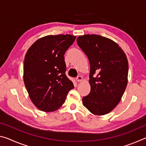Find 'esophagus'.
<instances>
[{"label": "esophagus", "mask_w": 146, "mask_h": 146, "mask_svg": "<svg viewBox=\"0 0 146 146\" xmlns=\"http://www.w3.org/2000/svg\"><path fill=\"white\" fill-rule=\"evenodd\" d=\"M82 80H83V78L81 76H78L77 78H76V82H82Z\"/></svg>", "instance_id": "obj_1"}]
</instances>
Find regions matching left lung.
Returning <instances> with one entry per match:
<instances>
[{
  "mask_svg": "<svg viewBox=\"0 0 146 146\" xmlns=\"http://www.w3.org/2000/svg\"><path fill=\"white\" fill-rule=\"evenodd\" d=\"M90 64L91 91L83 105L95 115L108 114L120 102L127 84L128 61L123 49L111 39L84 35L76 39Z\"/></svg>",
  "mask_w": 146,
  "mask_h": 146,
  "instance_id": "1",
  "label": "left lung"
}]
</instances>
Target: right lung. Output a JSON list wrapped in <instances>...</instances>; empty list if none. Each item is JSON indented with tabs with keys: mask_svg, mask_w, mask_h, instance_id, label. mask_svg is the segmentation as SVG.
Masks as SVG:
<instances>
[{
	"mask_svg": "<svg viewBox=\"0 0 146 146\" xmlns=\"http://www.w3.org/2000/svg\"><path fill=\"white\" fill-rule=\"evenodd\" d=\"M76 37L69 34L48 35L38 39L27 51L24 82L32 102L41 111L57 110L74 88L65 74L64 54Z\"/></svg>",
	"mask_w": 146,
	"mask_h": 146,
	"instance_id": "obj_1",
	"label": "right lung"
}]
</instances>
